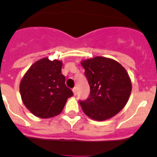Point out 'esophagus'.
Masks as SVG:
<instances>
[{"mask_svg":"<svg viewBox=\"0 0 157 157\" xmlns=\"http://www.w3.org/2000/svg\"><path fill=\"white\" fill-rule=\"evenodd\" d=\"M72 91H73V93H74V95H76V94H77V93H78L77 87H75V88H73Z\"/></svg>","mask_w":157,"mask_h":157,"instance_id":"1","label":"esophagus"}]
</instances>
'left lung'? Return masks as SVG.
Instances as JSON below:
<instances>
[{"label":"left lung","instance_id":"8db88e82","mask_svg":"<svg viewBox=\"0 0 157 157\" xmlns=\"http://www.w3.org/2000/svg\"><path fill=\"white\" fill-rule=\"evenodd\" d=\"M90 87L86 101H79L87 116L97 121L109 120L125 107L131 93L126 69L114 59L96 56L81 62Z\"/></svg>","mask_w":157,"mask_h":157}]
</instances>
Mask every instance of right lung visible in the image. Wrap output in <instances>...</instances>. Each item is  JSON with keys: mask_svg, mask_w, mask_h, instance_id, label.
Listing matches in <instances>:
<instances>
[{"mask_svg": "<svg viewBox=\"0 0 157 157\" xmlns=\"http://www.w3.org/2000/svg\"><path fill=\"white\" fill-rule=\"evenodd\" d=\"M61 61L42 58L30 66L22 78L19 91L27 109L37 117L47 119L59 115L67 98L73 96L65 85Z\"/></svg>", "mask_w": 157, "mask_h": 157, "instance_id": "add662e5", "label": "right lung"}]
</instances>
